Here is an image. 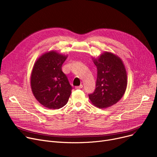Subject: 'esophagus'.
I'll return each instance as SVG.
<instances>
[{"label": "esophagus", "mask_w": 157, "mask_h": 157, "mask_svg": "<svg viewBox=\"0 0 157 157\" xmlns=\"http://www.w3.org/2000/svg\"><path fill=\"white\" fill-rule=\"evenodd\" d=\"M83 87V86L82 85H80L79 86H76L75 87V89H82Z\"/></svg>", "instance_id": "obj_1"}]
</instances>
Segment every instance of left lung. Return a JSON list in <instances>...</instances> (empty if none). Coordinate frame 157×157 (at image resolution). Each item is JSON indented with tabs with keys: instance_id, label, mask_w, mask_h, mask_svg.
Returning <instances> with one entry per match:
<instances>
[{
	"instance_id": "1",
	"label": "left lung",
	"mask_w": 157,
	"mask_h": 157,
	"mask_svg": "<svg viewBox=\"0 0 157 157\" xmlns=\"http://www.w3.org/2000/svg\"><path fill=\"white\" fill-rule=\"evenodd\" d=\"M94 63L97 68L96 88L89 98L96 107L105 109L116 104L124 94L126 71L121 59L110 52L94 59Z\"/></svg>"
}]
</instances>
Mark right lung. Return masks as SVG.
Listing matches in <instances>:
<instances>
[{
  "label": "right lung",
  "mask_w": 157,
  "mask_h": 157,
  "mask_svg": "<svg viewBox=\"0 0 157 157\" xmlns=\"http://www.w3.org/2000/svg\"><path fill=\"white\" fill-rule=\"evenodd\" d=\"M67 56L52 51L41 56L35 63L31 77L33 93L42 105L59 109L68 102L72 87L62 71Z\"/></svg>",
  "instance_id": "add662e5"
}]
</instances>
